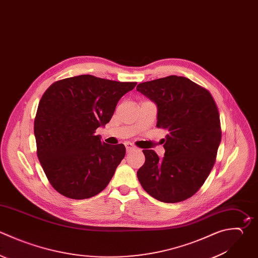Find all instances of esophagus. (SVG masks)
<instances>
[{"label": "esophagus", "mask_w": 258, "mask_h": 258, "mask_svg": "<svg viewBox=\"0 0 258 258\" xmlns=\"http://www.w3.org/2000/svg\"><path fill=\"white\" fill-rule=\"evenodd\" d=\"M125 146H126V149H127V151H131V150H134L136 147L132 144V143H130V142H125Z\"/></svg>", "instance_id": "34e87169"}]
</instances>
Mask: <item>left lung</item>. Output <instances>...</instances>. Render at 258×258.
Returning a JSON list of instances; mask_svg holds the SVG:
<instances>
[{
  "label": "left lung",
  "instance_id": "1",
  "mask_svg": "<svg viewBox=\"0 0 258 258\" xmlns=\"http://www.w3.org/2000/svg\"><path fill=\"white\" fill-rule=\"evenodd\" d=\"M136 89L156 104V127L167 131L163 158L144 149L137 177L160 202L184 201L201 188L215 164L222 137L217 105L208 90L184 77L169 76Z\"/></svg>",
  "mask_w": 258,
  "mask_h": 258
}]
</instances>
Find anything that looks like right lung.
<instances>
[{"instance_id": "obj_1", "label": "right lung", "mask_w": 258, "mask_h": 258, "mask_svg": "<svg viewBox=\"0 0 258 258\" xmlns=\"http://www.w3.org/2000/svg\"><path fill=\"white\" fill-rule=\"evenodd\" d=\"M136 84L83 75L45 91L34 120L37 156L59 194L84 200L108 185L126 149L102 142L96 130L111 120L119 100Z\"/></svg>"}]
</instances>
